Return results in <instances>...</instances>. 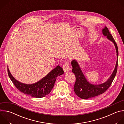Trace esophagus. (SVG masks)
Masks as SVG:
<instances>
[{
  "label": "esophagus",
  "instance_id": "34e87169",
  "mask_svg": "<svg viewBox=\"0 0 124 124\" xmlns=\"http://www.w3.org/2000/svg\"><path fill=\"white\" fill-rule=\"evenodd\" d=\"M63 70L65 72V73H67V72H68L69 70H70V65L68 63H65L63 66Z\"/></svg>",
  "mask_w": 124,
  "mask_h": 124
}]
</instances>
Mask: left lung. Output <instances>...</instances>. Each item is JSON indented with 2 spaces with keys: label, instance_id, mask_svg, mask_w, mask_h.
<instances>
[{
  "label": "left lung",
  "instance_id": "left-lung-1",
  "mask_svg": "<svg viewBox=\"0 0 124 124\" xmlns=\"http://www.w3.org/2000/svg\"><path fill=\"white\" fill-rule=\"evenodd\" d=\"M102 34L107 38L111 41L115 47L117 54V61L113 73L109 78L105 82L99 84H93L90 83L86 78L77 60L73 59L72 61V72L75 74L76 80L74 85V90L76 94L82 99H88L100 95L105 92L111 85L117 73L118 66V49L117 45L110 33L108 28L105 26L102 29Z\"/></svg>",
  "mask_w": 124,
  "mask_h": 124
}]
</instances>
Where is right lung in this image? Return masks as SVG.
<instances>
[{"label": "right lung", "mask_w": 124, "mask_h": 124, "mask_svg": "<svg viewBox=\"0 0 124 124\" xmlns=\"http://www.w3.org/2000/svg\"><path fill=\"white\" fill-rule=\"evenodd\" d=\"M8 76L15 86L21 92L32 97L41 98L48 95L52 89L56 78L64 74V70L60 66H57L48 74L38 82L33 84L22 83L15 79L11 74L8 67Z\"/></svg>", "instance_id": "add662e5"}]
</instances>
